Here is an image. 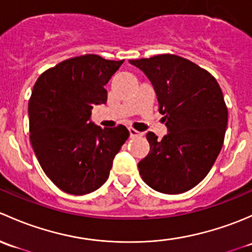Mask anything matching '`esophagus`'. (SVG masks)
<instances>
[{
	"instance_id": "1",
	"label": "esophagus",
	"mask_w": 252,
	"mask_h": 252,
	"mask_svg": "<svg viewBox=\"0 0 252 252\" xmlns=\"http://www.w3.org/2000/svg\"><path fill=\"white\" fill-rule=\"evenodd\" d=\"M128 131H129V137H131V138H133V137L143 136V133H142V132H138L137 129H134V128H129Z\"/></svg>"
}]
</instances>
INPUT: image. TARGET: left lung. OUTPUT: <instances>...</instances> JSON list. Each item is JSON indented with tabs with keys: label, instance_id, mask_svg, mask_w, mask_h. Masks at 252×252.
I'll return each mask as SVG.
<instances>
[{
	"label": "left lung",
	"instance_id": "left-lung-1",
	"mask_svg": "<svg viewBox=\"0 0 252 252\" xmlns=\"http://www.w3.org/2000/svg\"><path fill=\"white\" fill-rule=\"evenodd\" d=\"M153 84L168 133L148 132L150 150L138 162L149 187L181 194L206 177L224 141L228 109L219 82L207 70L176 56L159 54L128 61Z\"/></svg>",
	"mask_w": 252,
	"mask_h": 252
}]
</instances>
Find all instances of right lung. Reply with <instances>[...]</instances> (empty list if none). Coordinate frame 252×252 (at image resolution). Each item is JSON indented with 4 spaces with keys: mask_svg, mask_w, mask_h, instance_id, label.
<instances>
[{
    "mask_svg": "<svg viewBox=\"0 0 252 252\" xmlns=\"http://www.w3.org/2000/svg\"><path fill=\"white\" fill-rule=\"evenodd\" d=\"M124 61L97 54L69 58L40 75L29 99L30 142L43 172L74 195L94 191L108 180L129 132L88 123L94 104H105L108 84Z\"/></svg>",
    "mask_w": 252,
    "mask_h": 252,
    "instance_id": "add662e5",
    "label": "right lung"
}]
</instances>
